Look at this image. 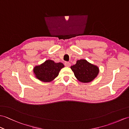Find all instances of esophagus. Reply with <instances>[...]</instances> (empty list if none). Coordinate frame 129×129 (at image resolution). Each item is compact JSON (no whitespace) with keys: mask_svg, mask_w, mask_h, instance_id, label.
Wrapping results in <instances>:
<instances>
[{"mask_svg":"<svg viewBox=\"0 0 129 129\" xmlns=\"http://www.w3.org/2000/svg\"><path fill=\"white\" fill-rule=\"evenodd\" d=\"M64 64H65V67H69L70 66V65H71L70 63L69 62H68V61L65 62Z\"/></svg>","mask_w":129,"mask_h":129,"instance_id":"1","label":"esophagus"}]
</instances>
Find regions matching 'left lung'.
Wrapping results in <instances>:
<instances>
[{
	"label": "left lung",
	"mask_w": 129,
	"mask_h": 129,
	"mask_svg": "<svg viewBox=\"0 0 129 129\" xmlns=\"http://www.w3.org/2000/svg\"><path fill=\"white\" fill-rule=\"evenodd\" d=\"M71 69L75 77L82 83L91 81L99 73V68L96 66L83 59L78 60L76 64L71 67Z\"/></svg>",
	"instance_id": "left-lung-1"
}]
</instances>
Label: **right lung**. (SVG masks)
Segmentation results:
<instances>
[{
    "mask_svg": "<svg viewBox=\"0 0 129 129\" xmlns=\"http://www.w3.org/2000/svg\"><path fill=\"white\" fill-rule=\"evenodd\" d=\"M64 65L61 62L56 63L53 60H46L42 65L34 68L36 78L44 82L51 81L57 77L60 70Z\"/></svg>",
    "mask_w": 129,
    "mask_h": 129,
    "instance_id": "1",
    "label": "right lung"
}]
</instances>
